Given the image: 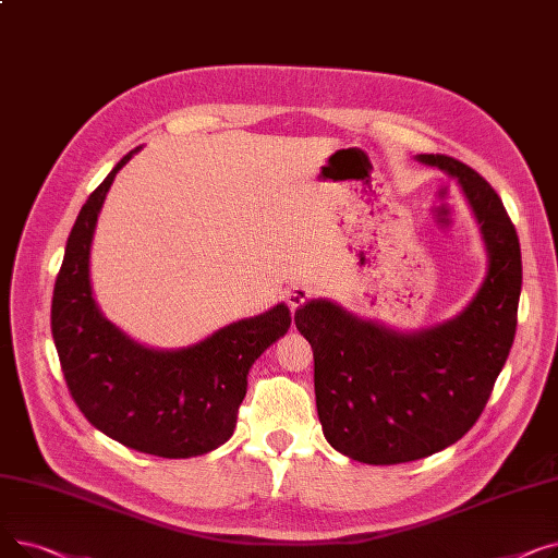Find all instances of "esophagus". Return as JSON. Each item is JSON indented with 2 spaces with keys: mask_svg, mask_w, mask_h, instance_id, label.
Wrapping results in <instances>:
<instances>
[{
  "mask_svg": "<svg viewBox=\"0 0 558 558\" xmlns=\"http://www.w3.org/2000/svg\"><path fill=\"white\" fill-rule=\"evenodd\" d=\"M312 296V289L307 284H294L284 291V301L291 312H296L301 305H305Z\"/></svg>",
  "mask_w": 558,
  "mask_h": 558,
  "instance_id": "34e87169",
  "label": "esophagus"
}]
</instances>
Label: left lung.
Listing matches in <instances>:
<instances>
[{"label": "left lung", "mask_w": 558, "mask_h": 558, "mask_svg": "<svg viewBox=\"0 0 558 558\" xmlns=\"http://www.w3.org/2000/svg\"><path fill=\"white\" fill-rule=\"evenodd\" d=\"M459 181L482 223L488 274L473 303L448 324L396 335L326 301L296 312L314 350L316 412L328 444L345 457L387 465L429 457L482 416L515 337L522 259L502 198L473 167L423 154Z\"/></svg>", "instance_id": "1"}]
</instances>
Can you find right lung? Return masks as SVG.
<instances>
[{
	"instance_id": "obj_1",
	"label": "right lung",
	"mask_w": 558,
	"mask_h": 558,
	"mask_svg": "<svg viewBox=\"0 0 558 558\" xmlns=\"http://www.w3.org/2000/svg\"><path fill=\"white\" fill-rule=\"evenodd\" d=\"M126 154L81 208L51 299V335L68 389L97 429L137 452L185 459L223 446L238 425L253 362L291 326L284 305L205 341L158 353L101 316L90 289V244L106 192Z\"/></svg>"
}]
</instances>
